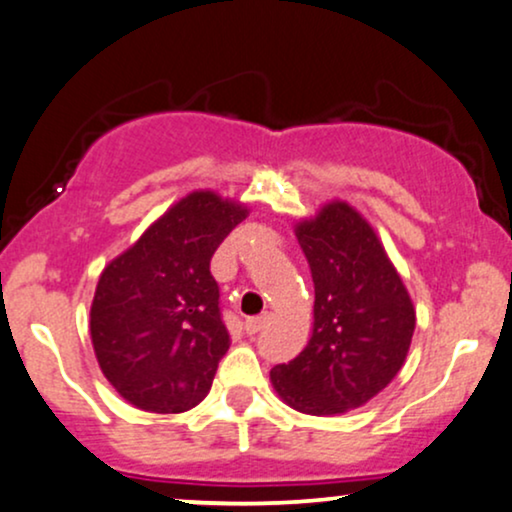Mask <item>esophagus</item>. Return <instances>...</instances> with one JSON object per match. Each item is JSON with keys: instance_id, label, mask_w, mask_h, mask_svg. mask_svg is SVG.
<instances>
[{"instance_id": "esophagus-1", "label": "esophagus", "mask_w": 512, "mask_h": 512, "mask_svg": "<svg viewBox=\"0 0 512 512\" xmlns=\"http://www.w3.org/2000/svg\"><path fill=\"white\" fill-rule=\"evenodd\" d=\"M269 321H271V314H267V312L260 314V316H252V319H245V333H248V335L260 333L269 326Z\"/></svg>"}]
</instances>
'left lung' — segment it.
<instances>
[{
  "mask_svg": "<svg viewBox=\"0 0 512 512\" xmlns=\"http://www.w3.org/2000/svg\"><path fill=\"white\" fill-rule=\"evenodd\" d=\"M295 234L314 281V331L293 361L271 368V383L295 411L359 409L404 366L413 302L375 231L347 203L326 205Z\"/></svg>",
  "mask_w": 512,
  "mask_h": 512,
  "instance_id": "obj_1",
  "label": "left lung"
}]
</instances>
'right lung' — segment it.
<instances>
[{
	"label": "right lung",
	"mask_w": 512,
	"mask_h": 512,
	"mask_svg": "<svg viewBox=\"0 0 512 512\" xmlns=\"http://www.w3.org/2000/svg\"><path fill=\"white\" fill-rule=\"evenodd\" d=\"M245 217L243 205L196 191L103 269L89 323L94 352L137 409L181 413L210 392L231 345L210 260Z\"/></svg>",
	"instance_id": "add662e5"
}]
</instances>
